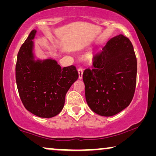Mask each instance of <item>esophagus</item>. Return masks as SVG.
Wrapping results in <instances>:
<instances>
[{"instance_id":"obj_1","label":"esophagus","mask_w":156,"mask_h":156,"mask_svg":"<svg viewBox=\"0 0 156 156\" xmlns=\"http://www.w3.org/2000/svg\"><path fill=\"white\" fill-rule=\"evenodd\" d=\"M78 74H79V79L82 80V75H83V69L81 67H80L78 69Z\"/></svg>"}]
</instances>
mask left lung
I'll return each mask as SVG.
<instances>
[{
  "instance_id": "left-lung-1",
  "label": "left lung",
  "mask_w": 156,
  "mask_h": 156,
  "mask_svg": "<svg viewBox=\"0 0 156 156\" xmlns=\"http://www.w3.org/2000/svg\"><path fill=\"white\" fill-rule=\"evenodd\" d=\"M93 66L83 73L87 104L100 116L116 115L129 105L135 92L137 60L133 44L123 35L115 36L94 57Z\"/></svg>"
}]
</instances>
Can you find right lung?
<instances>
[{
    "label": "right lung",
    "mask_w": 156,
    "mask_h": 156,
    "mask_svg": "<svg viewBox=\"0 0 156 156\" xmlns=\"http://www.w3.org/2000/svg\"><path fill=\"white\" fill-rule=\"evenodd\" d=\"M33 30L18 53L16 80L19 96L25 108L41 118H52L65 105L66 94L78 79L73 65L62 68L52 58L36 59Z\"/></svg>",
    "instance_id": "1"
}]
</instances>
